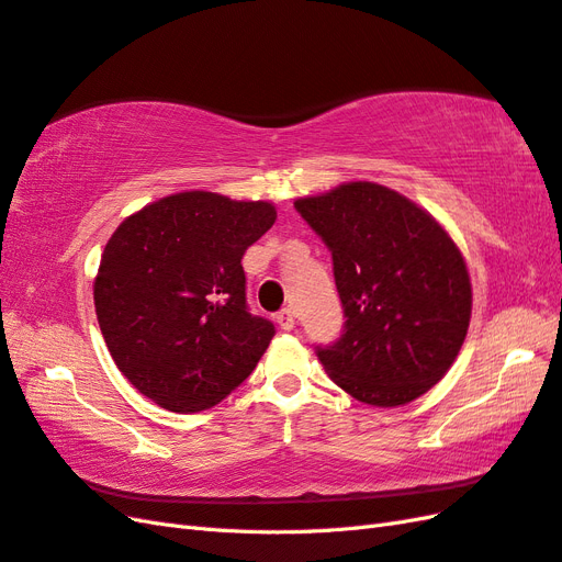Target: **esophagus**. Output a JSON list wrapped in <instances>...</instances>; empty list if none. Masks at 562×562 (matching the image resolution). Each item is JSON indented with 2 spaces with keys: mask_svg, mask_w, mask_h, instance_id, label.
Masks as SVG:
<instances>
[{
  "mask_svg": "<svg viewBox=\"0 0 562 562\" xmlns=\"http://www.w3.org/2000/svg\"><path fill=\"white\" fill-rule=\"evenodd\" d=\"M277 324L283 328V330H293L295 328V312L293 310H281L277 314Z\"/></svg>",
  "mask_w": 562,
  "mask_h": 562,
  "instance_id": "obj_1",
  "label": "esophagus"
}]
</instances>
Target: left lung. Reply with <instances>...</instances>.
<instances>
[{
    "mask_svg": "<svg viewBox=\"0 0 562 562\" xmlns=\"http://www.w3.org/2000/svg\"><path fill=\"white\" fill-rule=\"evenodd\" d=\"M333 255L345 333L316 357L371 406H402L457 361L473 312L463 252L428 210L375 181H345L295 201Z\"/></svg>",
    "mask_w": 562,
    "mask_h": 562,
    "instance_id": "left-lung-1",
    "label": "left lung"
}]
</instances>
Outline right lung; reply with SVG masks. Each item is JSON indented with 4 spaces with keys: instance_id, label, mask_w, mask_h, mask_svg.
Masks as SVG:
<instances>
[{
    "instance_id": "right-lung-1",
    "label": "right lung",
    "mask_w": 562,
    "mask_h": 562,
    "mask_svg": "<svg viewBox=\"0 0 562 562\" xmlns=\"http://www.w3.org/2000/svg\"><path fill=\"white\" fill-rule=\"evenodd\" d=\"M274 222V203L212 191L170 193L120 222L94 307L115 367L150 402L203 412L252 373L274 326L248 312L240 260Z\"/></svg>"
}]
</instances>
